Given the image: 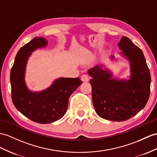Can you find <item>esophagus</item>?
Instances as JSON below:
<instances>
[{"mask_svg": "<svg viewBox=\"0 0 157 157\" xmlns=\"http://www.w3.org/2000/svg\"><path fill=\"white\" fill-rule=\"evenodd\" d=\"M81 80L82 82H88L89 81V77L87 75H83L81 76Z\"/></svg>", "mask_w": 157, "mask_h": 157, "instance_id": "1", "label": "esophagus"}]
</instances>
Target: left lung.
I'll return each instance as SVG.
<instances>
[{
  "label": "left lung",
  "instance_id": "8db88e82",
  "mask_svg": "<svg viewBox=\"0 0 157 157\" xmlns=\"http://www.w3.org/2000/svg\"><path fill=\"white\" fill-rule=\"evenodd\" d=\"M118 47L131 63V78L119 81L96 66L88 71L92 78V99L99 117L113 121H124L135 116L148 100L151 78L143 51L127 36Z\"/></svg>",
  "mask_w": 157,
  "mask_h": 157
}]
</instances>
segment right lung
Segmentation results:
<instances>
[{
  "mask_svg": "<svg viewBox=\"0 0 157 157\" xmlns=\"http://www.w3.org/2000/svg\"><path fill=\"white\" fill-rule=\"evenodd\" d=\"M47 43L44 38L35 37L25 44L17 52L10 71L14 105L24 116L40 124L51 123L62 118L66 113L71 94L82 83L79 78H61L41 93H32L27 89L24 79L26 61L30 52Z\"/></svg>",
  "mask_w": 157,
  "mask_h": 157,
  "instance_id": "right-lung-1",
  "label": "right lung"
}]
</instances>
